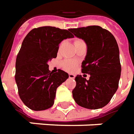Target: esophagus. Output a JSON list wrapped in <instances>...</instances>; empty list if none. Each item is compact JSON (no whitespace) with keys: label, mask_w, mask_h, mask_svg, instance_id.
Wrapping results in <instances>:
<instances>
[{"label":"esophagus","mask_w":134,"mask_h":134,"mask_svg":"<svg viewBox=\"0 0 134 134\" xmlns=\"http://www.w3.org/2000/svg\"><path fill=\"white\" fill-rule=\"evenodd\" d=\"M69 76L70 79H74L75 77H76V75L74 74H69Z\"/></svg>","instance_id":"34e87169"}]
</instances>
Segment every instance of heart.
I'll return each mask as SVG.
<instances>
[{
    "label": "heart",
    "instance_id": "1",
    "mask_svg": "<svg viewBox=\"0 0 134 134\" xmlns=\"http://www.w3.org/2000/svg\"><path fill=\"white\" fill-rule=\"evenodd\" d=\"M81 42H82L81 40L79 39H76L74 41V44L79 43ZM63 69L65 70V71H73L76 69V63L75 62L74 60H66L65 61H63L62 63Z\"/></svg>",
    "mask_w": 134,
    "mask_h": 134
}]
</instances>
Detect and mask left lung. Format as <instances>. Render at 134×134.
I'll list each match as a JSON object with an SVG mask.
<instances>
[{
    "label": "left lung",
    "mask_w": 134,
    "mask_h": 134,
    "mask_svg": "<svg viewBox=\"0 0 134 134\" xmlns=\"http://www.w3.org/2000/svg\"><path fill=\"white\" fill-rule=\"evenodd\" d=\"M75 37L87 44V55L81 71L90 75L87 80L77 75L72 91L75 102L82 108L96 110L108 105L116 92L121 66L119 48L110 32L99 26L69 29Z\"/></svg>",
    "instance_id": "1"
}]
</instances>
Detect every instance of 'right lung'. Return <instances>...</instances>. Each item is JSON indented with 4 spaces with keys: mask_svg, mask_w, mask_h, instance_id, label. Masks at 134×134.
Here are the masks:
<instances>
[{
    "mask_svg": "<svg viewBox=\"0 0 134 134\" xmlns=\"http://www.w3.org/2000/svg\"><path fill=\"white\" fill-rule=\"evenodd\" d=\"M73 37L69 29L42 26L24 39L16 60L15 80L20 98L29 109L44 110L53 105L57 88L69 74L60 69L50 72L47 63L56 58L63 40Z\"/></svg>",
    "mask_w": 134,
    "mask_h": 134,
    "instance_id": "add662e5",
    "label": "right lung"
}]
</instances>
